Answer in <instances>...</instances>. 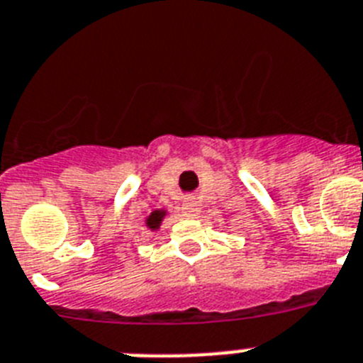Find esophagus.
Returning a JSON list of instances; mask_svg holds the SVG:
<instances>
[{"mask_svg": "<svg viewBox=\"0 0 363 363\" xmlns=\"http://www.w3.org/2000/svg\"><path fill=\"white\" fill-rule=\"evenodd\" d=\"M182 213L186 217H195L199 213V203L194 199V197H188V199L182 203Z\"/></svg>", "mask_w": 363, "mask_h": 363, "instance_id": "1", "label": "esophagus"}]
</instances>
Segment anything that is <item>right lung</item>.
<instances>
[{
    "label": "right lung",
    "mask_w": 363,
    "mask_h": 363,
    "mask_svg": "<svg viewBox=\"0 0 363 363\" xmlns=\"http://www.w3.org/2000/svg\"><path fill=\"white\" fill-rule=\"evenodd\" d=\"M166 217V210H155V212H151L146 219V226L151 230H157L162 223V219Z\"/></svg>",
    "instance_id": "obj_1"
}]
</instances>
